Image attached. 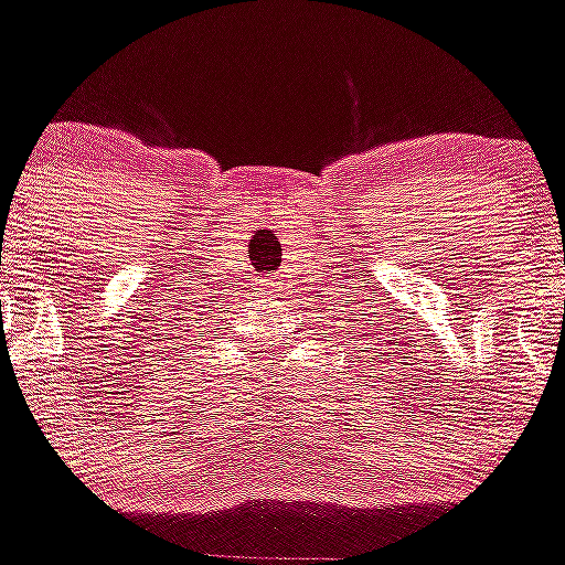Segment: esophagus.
I'll return each instance as SVG.
<instances>
[{
    "instance_id": "esophagus-1",
    "label": "esophagus",
    "mask_w": 565,
    "mask_h": 565,
    "mask_svg": "<svg viewBox=\"0 0 565 565\" xmlns=\"http://www.w3.org/2000/svg\"><path fill=\"white\" fill-rule=\"evenodd\" d=\"M263 288H266L268 294H274L279 288V282H277V277H268V279H263Z\"/></svg>"
}]
</instances>
